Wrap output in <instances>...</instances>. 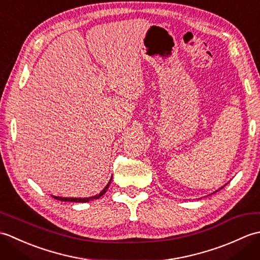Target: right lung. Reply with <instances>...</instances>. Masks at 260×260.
<instances>
[{"label": "right lung", "instance_id": "add662e5", "mask_svg": "<svg viewBox=\"0 0 260 260\" xmlns=\"http://www.w3.org/2000/svg\"><path fill=\"white\" fill-rule=\"evenodd\" d=\"M110 181H112V179H110ZM110 181L108 182V184L105 186V189L99 193V194L95 196V197H91V198H85V199H80V198H60V197H53L54 199H57V200H60V201H69V202H88L90 200H95V199H99L103 194H105L106 193L108 186L110 184Z\"/></svg>", "mask_w": 260, "mask_h": 260}]
</instances>
